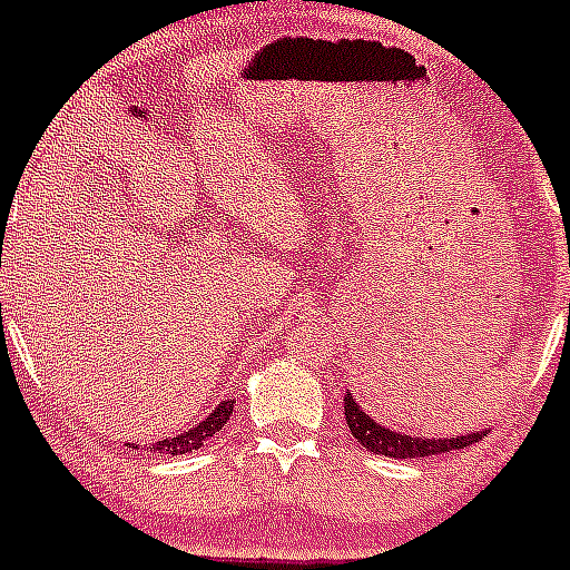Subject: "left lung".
Listing matches in <instances>:
<instances>
[{"label": "left lung", "mask_w": 570, "mask_h": 570, "mask_svg": "<svg viewBox=\"0 0 570 570\" xmlns=\"http://www.w3.org/2000/svg\"><path fill=\"white\" fill-rule=\"evenodd\" d=\"M345 424H348L351 435L376 455H387V459H428V455L450 453V450H464V446L481 441L483 433L459 435V439H424V435H402L393 430L382 428L374 419L365 416L363 407L354 402L348 391H345Z\"/></svg>", "instance_id": "1"}]
</instances>
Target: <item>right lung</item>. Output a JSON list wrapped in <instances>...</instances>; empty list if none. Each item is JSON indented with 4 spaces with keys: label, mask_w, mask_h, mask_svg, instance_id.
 Listing matches in <instances>:
<instances>
[{
    "label": "right lung",
    "mask_w": 570,
    "mask_h": 570,
    "mask_svg": "<svg viewBox=\"0 0 570 570\" xmlns=\"http://www.w3.org/2000/svg\"><path fill=\"white\" fill-rule=\"evenodd\" d=\"M230 413H233V399H227V402H222V405L216 407V411H213L205 422H199L196 428L185 430V433L174 435V439L157 441V444H151L148 450H154V453H165V455L194 453V450H199V446L205 444L210 435H216L222 428H225L227 419H230Z\"/></svg>",
    "instance_id": "right-lung-1"
}]
</instances>
